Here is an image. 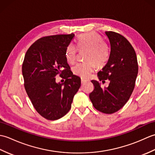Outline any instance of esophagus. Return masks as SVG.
Returning a JSON list of instances; mask_svg holds the SVG:
<instances>
[{
  "label": "esophagus",
  "mask_w": 155,
  "mask_h": 155,
  "mask_svg": "<svg viewBox=\"0 0 155 155\" xmlns=\"http://www.w3.org/2000/svg\"><path fill=\"white\" fill-rule=\"evenodd\" d=\"M86 81H87L86 79H84V78H81V83L82 84H84Z\"/></svg>",
  "instance_id": "esophagus-1"
}]
</instances>
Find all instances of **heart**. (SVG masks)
<instances>
[{"instance_id": "1", "label": "heart", "mask_w": 155, "mask_h": 155, "mask_svg": "<svg viewBox=\"0 0 155 155\" xmlns=\"http://www.w3.org/2000/svg\"><path fill=\"white\" fill-rule=\"evenodd\" d=\"M77 47L79 51L87 50L86 58L89 62H81L76 64L72 68L74 74L87 78L93 72L96 65L102 66L105 64L109 58L110 48L104 41H102L99 35L94 32L81 35L77 41ZM77 49L73 45H69L66 49L65 58L68 63L72 64L77 57Z\"/></svg>"}]
</instances>
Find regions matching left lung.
<instances>
[{"mask_svg":"<svg viewBox=\"0 0 155 155\" xmlns=\"http://www.w3.org/2000/svg\"><path fill=\"white\" fill-rule=\"evenodd\" d=\"M110 52L107 63L98 72L102 82L108 79L107 87H102L99 81L93 80L94 89L89 94L94 107L98 111L112 114L120 110L129 99L137 77L138 62L134 49L123 36L106 31Z\"/></svg>","mask_w":155,"mask_h":155,"instance_id":"8db88e82","label":"left lung"}]
</instances>
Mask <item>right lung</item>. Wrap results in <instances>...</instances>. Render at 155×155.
Wrapping results in <instances>:
<instances>
[{"mask_svg": "<svg viewBox=\"0 0 155 155\" xmlns=\"http://www.w3.org/2000/svg\"><path fill=\"white\" fill-rule=\"evenodd\" d=\"M74 37L72 33L42 37L25 54L22 68L25 90L36 110L46 119L64 117L81 87V78L73 74L65 58ZM57 74L65 78L63 84L55 82Z\"/></svg>", "mask_w": 155, "mask_h": 155, "instance_id": "1", "label": "right lung"}]
</instances>
